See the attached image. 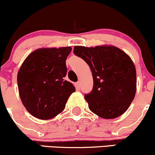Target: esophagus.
I'll list each match as a JSON object with an SVG mask.
<instances>
[{
	"label": "esophagus",
	"instance_id": "obj_1",
	"mask_svg": "<svg viewBox=\"0 0 155 155\" xmlns=\"http://www.w3.org/2000/svg\"><path fill=\"white\" fill-rule=\"evenodd\" d=\"M75 86H76V88L79 89L80 87H81V82H80V81H78V82H77L75 84Z\"/></svg>",
	"mask_w": 155,
	"mask_h": 155
}]
</instances>
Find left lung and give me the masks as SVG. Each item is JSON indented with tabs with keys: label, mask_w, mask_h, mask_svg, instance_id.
I'll return each mask as SVG.
<instances>
[{
	"label": "left lung",
	"mask_w": 155,
	"mask_h": 155,
	"mask_svg": "<svg viewBox=\"0 0 155 155\" xmlns=\"http://www.w3.org/2000/svg\"><path fill=\"white\" fill-rule=\"evenodd\" d=\"M74 54L91 69L93 89L85 94L89 109L105 119L116 118L128 109L137 86L135 66L127 54L113 46H76Z\"/></svg>",
	"instance_id": "8db88e82"
}]
</instances>
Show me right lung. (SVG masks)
Wrapping results in <instances>:
<instances>
[{
	"label": "right lung",
	"instance_id": "add662e5",
	"mask_svg": "<svg viewBox=\"0 0 155 155\" xmlns=\"http://www.w3.org/2000/svg\"><path fill=\"white\" fill-rule=\"evenodd\" d=\"M71 48H43L31 52L20 68L18 86L26 110L41 120L54 117L65 109L75 88L66 81V60Z\"/></svg>",
	"mask_w": 155,
	"mask_h": 155
}]
</instances>
